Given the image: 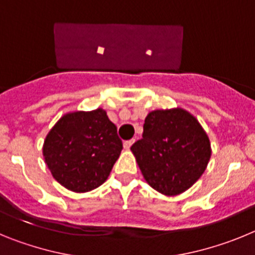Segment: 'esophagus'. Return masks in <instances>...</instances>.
Returning <instances> with one entry per match:
<instances>
[{
  "label": "esophagus",
  "mask_w": 255,
  "mask_h": 255,
  "mask_svg": "<svg viewBox=\"0 0 255 255\" xmlns=\"http://www.w3.org/2000/svg\"><path fill=\"white\" fill-rule=\"evenodd\" d=\"M132 143H134V140H126L125 143H124V148H125V149H129L132 145Z\"/></svg>",
  "instance_id": "esophagus-1"
}]
</instances>
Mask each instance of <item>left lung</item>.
Instances as JSON below:
<instances>
[{"label": "left lung", "mask_w": 255, "mask_h": 255, "mask_svg": "<svg viewBox=\"0 0 255 255\" xmlns=\"http://www.w3.org/2000/svg\"><path fill=\"white\" fill-rule=\"evenodd\" d=\"M144 180L167 197L194 185L211 158L209 138L182 108L155 110L145 117L143 138L131 147Z\"/></svg>", "instance_id": "1"}]
</instances>
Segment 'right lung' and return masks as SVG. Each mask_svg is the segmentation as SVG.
Returning a JSON list of instances; mask_svg holds the SVG:
<instances>
[{
  "mask_svg": "<svg viewBox=\"0 0 255 255\" xmlns=\"http://www.w3.org/2000/svg\"><path fill=\"white\" fill-rule=\"evenodd\" d=\"M123 141L102 108L64 115L44 139L43 157L52 176L75 193L98 188L120 157Z\"/></svg>",
  "mask_w": 255,
  "mask_h": 255,
  "instance_id": "add662e5",
  "label": "right lung"
}]
</instances>
